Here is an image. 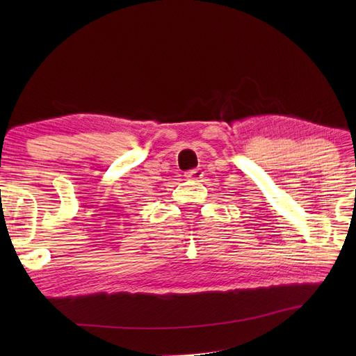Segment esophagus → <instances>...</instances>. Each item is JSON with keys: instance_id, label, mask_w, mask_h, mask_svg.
Instances as JSON below:
<instances>
[{"instance_id": "34e87169", "label": "esophagus", "mask_w": 356, "mask_h": 356, "mask_svg": "<svg viewBox=\"0 0 356 356\" xmlns=\"http://www.w3.org/2000/svg\"><path fill=\"white\" fill-rule=\"evenodd\" d=\"M202 176H203V171H200V170H191V171L185 172V177L190 180H199V179H202Z\"/></svg>"}]
</instances>
